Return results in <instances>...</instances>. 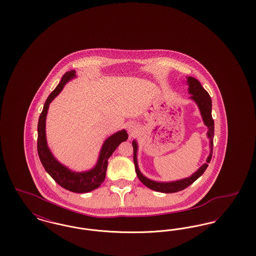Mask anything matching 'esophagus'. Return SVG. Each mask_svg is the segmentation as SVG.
<instances>
[{"instance_id":"obj_1","label":"esophagus","mask_w":256,"mask_h":256,"mask_svg":"<svg viewBox=\"0 0 256 256\" xmlns=\"http://www.w3.org/2000/svg\"><path fill=\"white\" fill-rule=\"evenodd\" d=\"M126 130H128V134H130L132 136L134 135L135 132H137V128H136V126H135L134 124H128V126H126Z\"/></svg>"}]
</instances>
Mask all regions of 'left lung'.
<instances>
[{"instance_id":"8db88e82","label":"left lung","mask_w":256,"mask_h":256,"mask_svg":"<svg viewBox=\"0 0 256 256\" xmlns=\"http://www.w3.org/2000/svg\"><path fill=\"white\" fill-rule=\"evenodd\" d=\"M186 84L188 86V93L192 95L190 98L193 100L196 104L202 121L204 124L206 126L208 130H207V138L209 139L210 143V152L209 156L206 158V163H204L202 166H200L195 172L189 176L185 178L182 180H174V182H156L148 178L145 176L138 167V162H137V150H138V144L136 140L132 141V146H134V161L135 165V172L137 174L138 178L140 182L146 185L148 188L156 191V192H161V193H176L178 191H182L183 189L187 188L190 186L192 183L196 182L204 172L206 170L208 167V163L210 162L212 154H213V138H214V120L212 118V100L211 98L209 96L206 90L202 86L200 82L196 80L193 76H188L186 78Z\"/></svg>"}]
</instances>
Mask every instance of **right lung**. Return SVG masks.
<instances>
[{"label": "right lung", "instance_id": "right-lung-1", "mask_svg": "<svg viewBox=\"0 0 256 256\" xmlns=\"http://www.w3.org/2000/svg\"><path fill=\"white\" fill-rule=\"evenodd\" d=\"M76 76L74 70L64 74L58 86L56 87V89L46 100L37 126V152L40 161L46 172L61 187L74 193H88L97 189L104 182L108 164V160L118 146L122 142L128 140V135L126 130H122L106 139L100 148L96 165L92 169L86 172H74L70 170L54 156L48 146L46 138V117L50 104L60 93L65 84Z\"/></svg>", "mask_w": 256, "mask_h": 256}]
</instances>
